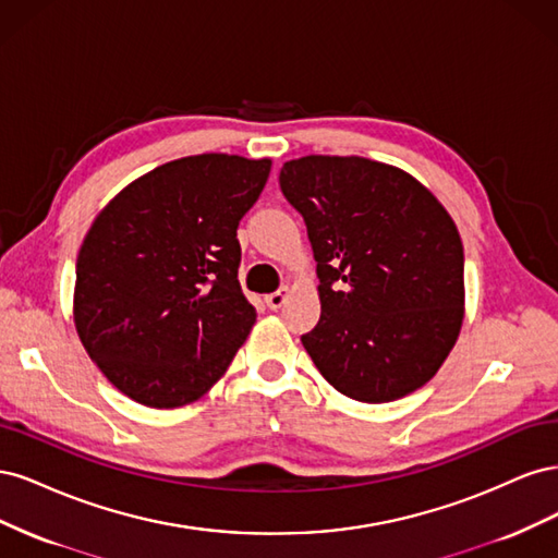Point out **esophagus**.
Segmentation results:
<instances>
[{
    "instance_id": "obj_1",
    "label": "esophagus",
    "mask_w": 558,
    "mask_h": 558,
    "mask_svg": "<svg viewBox=\"0 0 558 558\" xmlns=\"http://www.w3.org/2000/svg\"><path fill=\"white\" fill-rule=\"evenodd\" d=\"M286 300H289V289H286V286H281L279 291L269 293V295L265 298V302H267V307H269V310H281V307L286 305Z\"/></svg>"
}]
</instances>
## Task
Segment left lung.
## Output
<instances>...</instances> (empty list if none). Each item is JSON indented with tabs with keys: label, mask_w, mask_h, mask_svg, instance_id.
Listing matches in <instances>:
<instances>
[{
	"label": "left lung",
	"mask_w": 558,
	"mask_h": 558,
	"mask_svg": "<svg viewBox=\"0 0 558 558\" xmlns=\"http://www.w3.org/2000/svg\"><path fill=\"white\" fill-rule=\"evenodd\" d=\"M279 185L305 218L320 318L300 337L318 373L361 402H391L440 369L463 324V244L416 179L359 156H307Z\"/></svg>",
	"instance_id": "1"
}]
</instances>
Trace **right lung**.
<instances>
[{
    "instance_id": "1",
    "label": "right lung",
    "mask_w": 558,
    "mask_h": 558,
    "mask_svg": "<svg viewBox=\"0 0 558 558\" xmlns=\"http://www.w3.org/2000/svg\"><path fill=\"white\" fill-rule=\"evenodd\" d=\"M269 162L226 154L172 160L118 193L76 260L74 324L105 377L146 408L197 400L256 320L238 279V226Z\"/></svg>"
}]
</instances>
